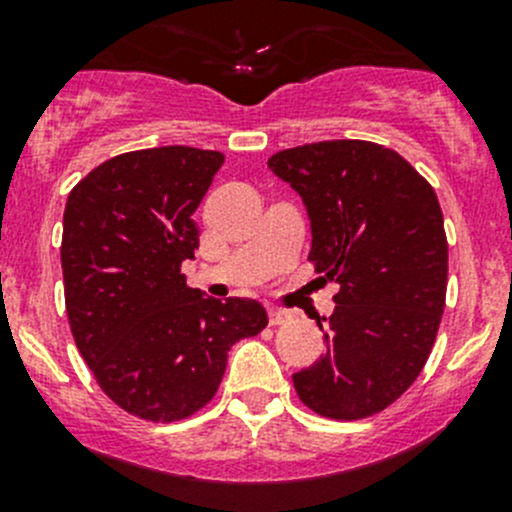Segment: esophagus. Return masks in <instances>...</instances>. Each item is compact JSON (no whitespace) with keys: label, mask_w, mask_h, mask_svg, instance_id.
Here are the masks:
<instances>
[{"label":"esophagus","mask_w":512,"mask_h":512,"mask_svg":"<svg viewBox=\"0 0 512 512\" xmlns=\"http://www.w3.org/2000/svg\"><path fill=\"white\" fill-rule=\"evenodd\" d=\"M267 319H270L272 327H280V324H287L289 319H292V312H287V309H280V307H270L267 309Z\"/></svg>","instance_id":"34e87169"}]
</instances>
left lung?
I'll return each mask as SVG.
<instances>
[{"label": "left lung", "instance_id": "obj_1", "mask_svg": "<svg viewBox=\"0 0 512 512\" xmlns=\"http://www.w3.org/2000/svg\"><path fill=\"white\" fill-rule=\"evenodd\" d=\"M312 220L314 270L337 282L327 354L292 376L319 416L356 421L394 404L421 374L446 307L448 242L431 183L391 148L319 141L275 153Z\"/></svg>", "mask_w": 512, "mask_h": 512}]
</instances>
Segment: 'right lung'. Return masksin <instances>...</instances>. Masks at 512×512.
<instances>
[{"label":"right lung","mask_w":512,"mask_h":512,"mask_svg":"<svg viewBox=\"0 0 512 512\" xmlns=\"http://www.w3.org/2000/svg\"><path fill=\"white\" fill-rule=\"evenodd\" d=\"M223 160L190 146L121 153L66 200L61 270L71 334L103 394L146 421L203 409L232 344L267 327L255 299L203 297L180 275L198 250L193 213Z\"/></svg>","instance_id":"add662e5"}]
</instances>
